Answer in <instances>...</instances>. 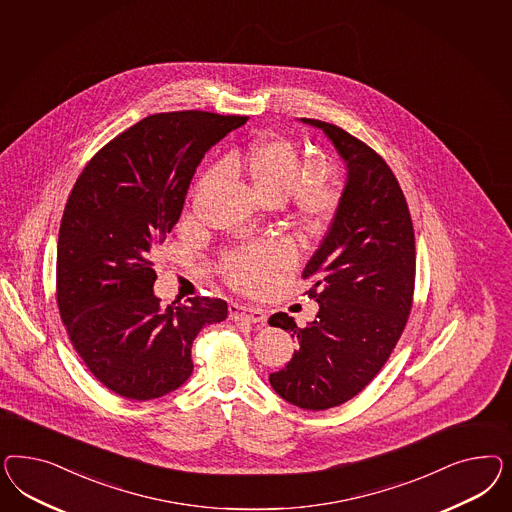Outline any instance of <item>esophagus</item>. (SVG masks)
Instances as JSON below:
<instances>
[{"label":"esophagus","instance_id":"esophagus-1","mask_svg":"<svg viewBox=\"0 0 512 512\" xmlns=\"http://www.w3.org/2000/svg\"><path fill=\"white\" fill-rule=\"evenodd\" d=\"M229 317L233 321H244V323H264L266 315L263 310L257 308H248V306H240V304H231L229 306Z\"/></svg>","mask_w":512,"mask_h":512}]
</instances>
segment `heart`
Returning a JSON list of instances; mask_svg holds the SVG:
<instances>
[{"label": "heart", "mask_w": 512, "mask_h": 512, "mask_svg": "<svg viewBox=\"0 0 512 512\" xmlns=\"http://www.w3.org/2000/svg\"><path fill=\"white\" fill-rule=\"evenodd\" d=\"M221 171L246 178L261 201H289L296 221L311 233H321L340 212V182L323 176L325 163L311 159L293 140L264 137L233 148L221 159ZM219 169L204 172L195 193L216 184ZM295 249L285 242L251 244L233 249L223 257V274L234 289L257 293L279 270L295 263Z\"/></svg>", "instance_id": "obj_1"}]
</instances>
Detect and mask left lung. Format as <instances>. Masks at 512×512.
Returning a JSON list of instances; mask_svg holds the SVG:
<instances>
[{
  "mask_svg": "<svg viewBox=\"0 0 512 512\" xmlns=\"http://www.w3.org/2000/svg\"><path fill=\"white\" fill-rule=\"evenodd\" d=\"M334 142L347 186L321 248L306 264L317 319L296 326L279 311L270 326L298 340L289 364L270 373L283 400L323 411L368 387L402 336L415 293V231L402 187L387 161L338 125L302 118Z\"/></svg>",
  "mask_w": 512,
  "mask_h": 512,
  "instance_id": "1",
  "label": "left lung"
}]
</instances>
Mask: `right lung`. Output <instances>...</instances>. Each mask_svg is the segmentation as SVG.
Here are the masks:
<instances>
[{"label":"right lung","instance_id":"right-lung-1","mask_svg":"<svg viewBox=\"0 0 512 512\" xmlns=\"http://www.w3.org/2000/svg\"><path fill=\"white\" fill-rule=\"evenodd\" d=\"M246 122L204 110L146 116L93 155L71 189L56 302L78 357L122 398L146 402L184 385L193 340L227 319V302L208 296L161 310L152 257L178 223L204 154Z\"/></svg>","mask_w":512,"mask_h":512}]
</instances>
